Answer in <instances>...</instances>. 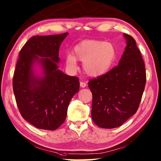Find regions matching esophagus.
Wrapping results in <instances>:
<instances>
[{
  "mask_svg": "<svg viewBox=\"0 0 161 161\" xmlns=\"http://www.w3.org/2000/svg\"><path fill=\"white\" fill-rule=\"evenodd\" d=\"M86 86V84L85 82H84V81H80V86L82 87V88H84V87H85Z\"/></svg>",
  "mask_w": 161,
  "mask_h": 161,
  "instance_id": "34e87169",
  "label": "esophagus"
}]
</instances>
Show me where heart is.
Segmentation results:
<instances>
[{"instance_id":"b5f03b06","label":"heart","mask_w":161,"mask_h":161,"mask_svg":"<svg viewBox=\"0 0 161 161\" xmlns=\"http://www.w3.org/2000/svg\"><path fill=\"white\" fill-rule=\"evenodd\" d=\"M74 55H66L69 68H75L76 59L83 62L84 72L91 77H97L106 73L116 59L117 51L112 43L98 40H85L74 48Z\"/></svg>"}]
</instances>
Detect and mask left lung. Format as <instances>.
Returning <instances> with one entry per match:
<instances>
[{"label":"left lung","mask_w":161,"mask_h":161,"mask_svg":"<svg viewBox=\"0 0 161 161\" xmlns=\"http://www.w3.org/2000/svg\"><path fill=\"white\" fill-rule=\"evenodd\" d=\"M124 36L127 46L118 65L88 83L93 96L92 119L106 129L121 126L136 113L147 81L144 62L136 41L129 34Z\"/></svg>","instance_id":"left-lung-1"}]
</instances>
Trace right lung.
Instances as JSON below:
<instances>
[{
	"mask_svg": "<svg viewBox=\"0 0 161 161\" xmlns=\"http://www.w3.org/2000/svg\"><path fill=\"white\" fill-rule=\"evenodd\" d=\"M68 34L34 36L19 51L13 80L14 97L22 118L39 129H58L65 122L69 102L80 89L77 77L58 69L60 46ZM35 60L43 66L42 78L33 75Z\"/></svg>",
	"mask_w": 161,
	"mask_h": 161,
	"instance_id": "1",
	"label": "right lung"
}]
</instances>
